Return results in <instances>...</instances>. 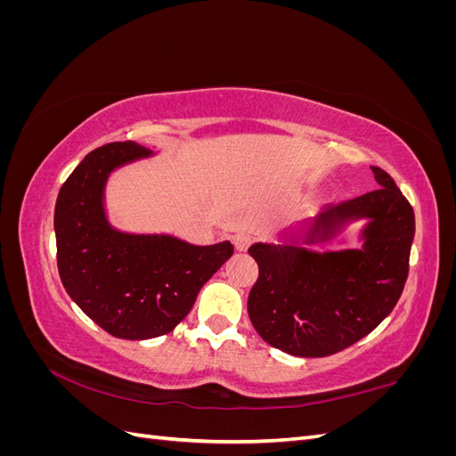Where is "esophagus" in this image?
Listing matches in <instances>:
<instances>
[{
    "instance_id": "esophagus-1",
    "label": "esophagus",
    "mask_w": 456,
    "mask_h": 456,
    "mask_svg": "<svg viewBox=\"0 0 456 456\" xmlns=\"http://www.w3.org/2000/svg\"><path fill=\"white\" fill-rule=\"evenodd\" d=\"M251 243H253V238L249 236V233H236V236H233V245H236V251H240V253L249 249Z\"/></svg>"
}]
</instances>
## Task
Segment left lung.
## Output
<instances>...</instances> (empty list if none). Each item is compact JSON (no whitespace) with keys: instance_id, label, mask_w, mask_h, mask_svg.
<instances>
[{"instance_id":"1","label":"left lung","mask_w":456,"mask_h":456,"mask_svg":"<svg viewBox=\"0 0 456 456\" xmlns=\"http://www.w3.org/2000/svg\"><path fill=\"white\" fill-rule=\"evenodd\" d=\"M380 188L258 241L249 255L258 280L249 320L270 346L297 357H325L369 335L402 297L415 238V213L388 173L370 167ZM363 222L360 250L317 252L315 244Z\"/></svg>"}]
</instances>
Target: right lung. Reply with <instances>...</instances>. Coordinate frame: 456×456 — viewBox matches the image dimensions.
<instances>
[{"label":"right lung","instance_id":"right-lung-1","mask_svg":"<svg viewBox=\"0 0 456 456\" xmlns=\"http://www.w3.org/2000/svg\"><path fill=\"white\" fill-rule=\"evenodd\" d=\"M156 154L133 141L93 150L54 205L59 273L66 293L106 333L146 340L169 333L233 245H194L173 233L126 232L110 223L106 186L118 169Z\"/></svg>","mask_w":456,"mask_h":456}]
</instances>
